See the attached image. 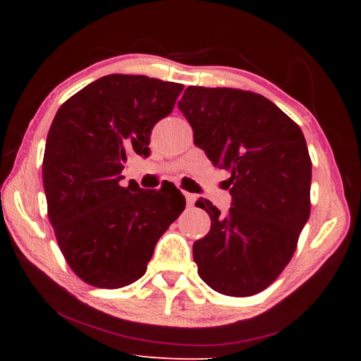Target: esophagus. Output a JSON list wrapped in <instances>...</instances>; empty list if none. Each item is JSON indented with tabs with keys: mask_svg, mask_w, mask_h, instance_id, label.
<instances>
[{
	"mask_svg": "<svg viewBox=\"0 0 361 361\" xmlns=\"http://www.w3.org/2000/svg\"><path fill=\"white\" fill-rule=\"evenodd\" d=\"M185 197H186V204H188V207H194L195 200H197V195H195V194H191V192H185Z\"/></svg>",
	"mask_w": 361,
	"mask_h": 361,
	"instance_id": "obj_1",
	"label": "esophagus"
}]
</instances>
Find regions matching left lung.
Masks as SVG:
<instances>
[{
	"label": "left lung",
	"mask_w": 361,
	"mask_h": 361,
	"mask_svg": "<svg viewBox=\"0 0 361 361\" xmlns=\"http://www.w3.org/2000/svg\"><path fill=\"white\" fill-rule=\"evenodd\" d=\"M194 145L228 170L231 209L210 200L195 205L210 215V232L192 245L204 282L221 295L252 296L288 264L310 213L312 162L305 138L266 97L229 87L189 85L178 102Z\"/></svg>",
	"instance_id": "left-lung-1"
}]
</instances>
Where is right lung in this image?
I'll return each mask as SVG.
<instances>
[{"instance_id":"1","label":"right lung","mask_w":361,"mask_h":361,"mask_svg":"<svg viewBox=\"0 0 361 361\" xmlns=\"http://www.w3.org/2000/svg\"><path fill=\"white\" fill-rule=\"evenodd\" d=\"M185 85L108 75L66 100L47 133L42 181L49 219L66 262L99 288H122L146 272L161 235L185 210L173 185L121 186L132 154L148 157L152 127Z\"/></svg>"}]
</instances>
